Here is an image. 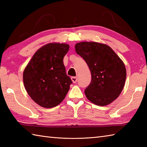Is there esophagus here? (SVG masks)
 I'll list each match as a JSON object with an SVG mask.
<instances>
[{
  "label": "esophagus",
  "mask_w": 147,
  "mask_h": 147,
  "mask_svg": "<svg viewBox=\"0 0 147 147\" xmlns=\"http://www.w3.org/2000/svg\"><path fill=\"white\" fill-rule=\"evenodd\" d=\"M71 80L73 81V82L74 83H76L77 82V77H75V76H73L71 78Z\"/></svg>",
  "instance_id": "obj_1"
}]
</instances>
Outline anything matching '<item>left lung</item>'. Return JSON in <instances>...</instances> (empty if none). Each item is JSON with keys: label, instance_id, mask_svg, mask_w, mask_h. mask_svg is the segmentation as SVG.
<instances>
[{"label": "left lung", "instance_id": "1", "mask_svg": "<svg viewBox=\"0 0 147 147\" xmlns=\"http://www.w3.org/2000/svg\"><path fill=\"white\" fill-rule=\"evenodd\" d=\"M75 50L91 71V83L85 90L86 98L100 106L111 104L121 94L125 84L124 62L110 47L103 43H77Z\"/></svg>", "mask_w": 147, "mask_h": 147}]
</instances>
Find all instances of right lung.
<instances>
[{
  "label": "right lung",
  "instance_id": "1",
  "mask_svg": "<svg viewBox=\"0 0 147 147\" xmlns=\"http://www.w3.org/2000/svg\"><path fill=\"white\" fill-rule=\"evenodd\" d=\"M69 49L66 43H48L35 53L24 69V88L33 100L43 107L58 105L73 83L63 63Z\"/></svg>",
  "mask_w": 147,
  "mask_h": 147
}]
</instances>
